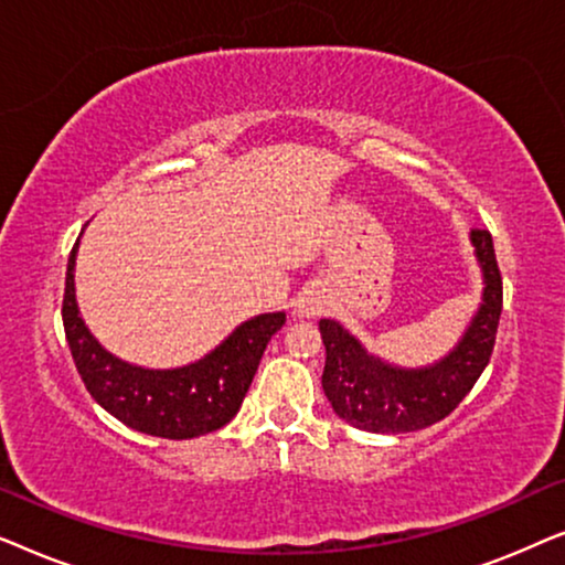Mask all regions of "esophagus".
<instances>
[{"instance_id": "obj_1", "label": "esophagus", "mask_w": 565, "mask_h": 565, "mask_svg": "<svg viewBox=\"0 0 565 565\" xmlns=\"http://www.w3.org/2000/svg\"><path fill=\"white\" fill-rule=\"evenodd\" d=\"M321 311H323V303H321V300H316V298H303L298 303V313L306 316V319H311V316H319Z\"/></svg>"}]
</instances>
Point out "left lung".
<instances>
[{
  "label": "left lung",
  "instance_id": "left-lung-1",
  "mask_svg": "<svg viewBox=\"0 0 565 565\" xmlns=\"http://www.w3.org/2000/svg\"><path fill=\"white\" fill-rule=\"evenodd\" d=\"M483 273V303L458 347L435 365L406 370L367 354L342 323L321 319L327 347L321 385L329 404L352 427L377 435H404L445 419L468 396L489 365L501 316V273L486 228L470 231Z\"/></svg>",
  "mask_w": 565,
  "mask_h": 565
}]
</instances>
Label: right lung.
<instances>
[{
    "mask_svg": "<svg viewBox=\"0 0 565 565\" xmlns=\"http://www.w3.org/2000/svg\"><path fill=\"white\" fill-rule=\"evenodd\" d=\"M76 238L66 265L64 331L74 365L89 396L126 427L164 439H192L234 419L257 373L262 354L285 313H262L244 321L226 342L192 365L149 370L115 358L84 327L74 296Z\"/></svg>",
    "mask_w": 565,
    "mask_h": 565,
    "instance_id": "add662e5",
    "label": "right lung"
}]
</instances>
